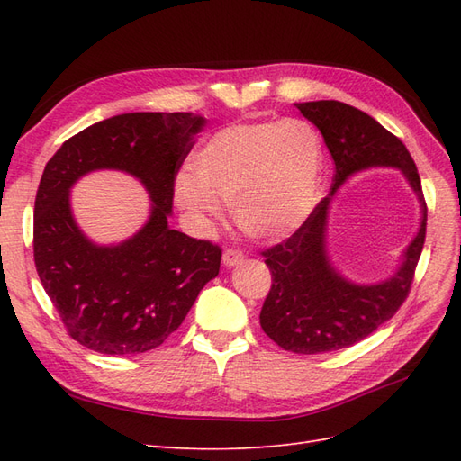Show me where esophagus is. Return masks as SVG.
<instances>
[{
	"label": "esophagus",
	"mask_w": 461,
	"mask_h": 461,
	"mask_svg": "<svg viewBox=\"0 0 461 461\" xmlns=\"http://www.w3.org/2000/svg\"><path fill=\"white\" fill-rule=\"evenodd\" d=\"M242 261H244V254L240 252V249L229 248V249H225V254H222V263H225L227 267H234V265H239Z\"/></svg>",
	"instance_id": "obj_1"
}]
</instances>
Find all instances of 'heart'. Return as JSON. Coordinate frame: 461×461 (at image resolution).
I'll return each mask as SVG.
<instances>
[{
  "instance_id": "b5f03b06",
  "label": "heart",
  "mask_w": 461,
  "mask_h": 461,
  "mask_svg": "<svg viewBox=\"0 0 461 461\" xmlns=\"http://www.w3.org/2000/svg\"><path fill=\"white\" fill-rule=\"evenodd\" d=\"M323 138L310 121H248L222 127L194 158V171L175 180L178 205L202 225L232 203L234 219L254 239L275 240L298 229L323 180Z\"/></svg>"
}]
</instances>
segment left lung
<instances>
[{
  "mask_svg": "<svg viewBox=\"0 0 461 461\" xmlns=\"http://www.w3.org/2000/svg\"><path fill=\"white\" fill-rule=\"evenodd\" d=\"M296 107L323 134L334 161V178L330 194L303 225L286 242L263 252L273 285L263 302L259 323L263 332L288 352L323 354L364 340L408 298L425 244L427 205L408 148L383 124L334 100ZM373 166H394L407 176L422 203V222L393 276L375 285H357L340 276L328 259L326 219L333 192L352 174Z\"/></svg>",
  "mask_w": 461,
  "mask_h": 461,
  "instance_id": "obj_1",
  "label": "left lung"
}]
</instances>
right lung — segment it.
I'll return each instance as SVG.
<instances>
[{
	"mask_svg": "<svg viewBox=\"0 0 461 461\" xmlns=\"http://www.w3.org/2000/svg\"><path fill=\"white\" fill-rule=\"evenodd\" d=\"M194 113H122L68 138L34 202V263L67 332L88 350L129 356L161 346L219 275L221 248L169 227L175 176L203 129ZM129 172L152 207L131 240L102 247L76 225L70 188L92 170Z\"/></svg>",
	"mask_w": 461,
	"mask_h": 461,
	"instance_id": "right-lung-1",
	"label": "right lung"
}]
</instances>
